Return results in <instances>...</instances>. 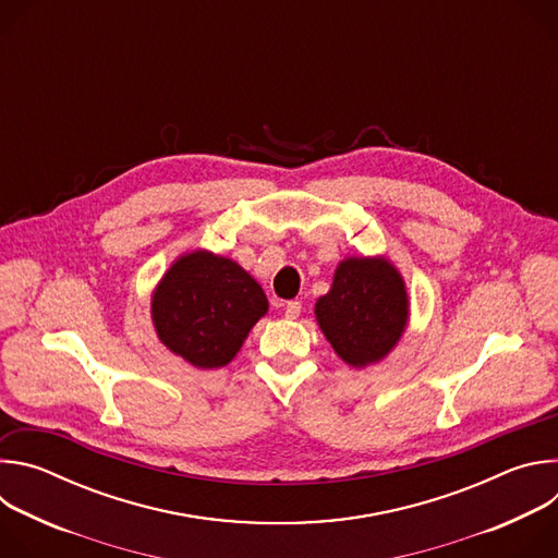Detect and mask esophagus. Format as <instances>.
Masks as SVG:
<instances>
[{"label": "esophagus", "instance_id": "1", "mask_svg": "<svg viewBox=\"0 0 558 558\" xmlns=\"http://www.w3.org/2000/svg\"><path fill=\"white\" fill-rule=\"evenodd\" d=\"M300 311H302V304L298 300H291V302L284 304V317H287V320H295V317L300 315Z\"/></svg>", "mask_w": 558, "mask_h": 558}]
</instances>
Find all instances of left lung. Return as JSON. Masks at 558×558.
Here are the masks:
<instances>
[{
  "label": "left lung",
  "mask_w": 558,
  "mask_h": 558,
  "mask_svg": "<svg viewBox=\"0 0 558 558\" xmlns=\"http://www.w3.org/2000/svg\"><path fill=\"white\" fill-rule=\"evenodd\" d=\"M315 320L333 351L355 368L384 360L409 325L402 274L386 258H344L331 291L315 302Z\"/></svg>",
  "instance_id": "8db88e82"
}]
</instances>
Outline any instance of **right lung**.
Listing matches in <instances>:
<instances>
[{"instance_id":"add662e5","label":"right lung","mask_w":558,"mask_h":558,"mask_svg":"<svg viewBox=\"0 0 558 558\" xmlns=\"http://www.w3.org/2000/svg\"><path fill=\"white\" fill-rule=\"evenodd\" d=\"M267 308L241 265L205 250L181 256L151 293L158 340L196 368L229 364Z\"/></svg>"}]
</instances>
